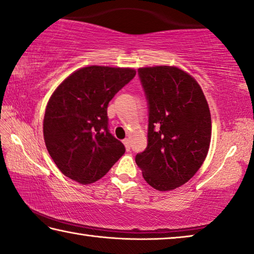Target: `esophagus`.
Wrapping results in <instances>:
<instances>
[{
  "instance_id": "esophagus-1",
  "label": "esophagus",
  "mask_w": 254,
  "mask_h": 254,
  "mask_svg": "<svg viewBox=\"0 0 254 254\" xmlns=\"http://www.w3.org/2000/svg\"><path fill=\"white\" fill-rule=\"evenodd\" d=\"M123 143H124V146H126V148H127V150L128 151L130 150V139H127V138H126L123 140Z\"/></svg>"
}]
</instances>
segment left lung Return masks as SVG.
<instances>
[{"label": "left lung", "instance_id": "obj_1", "mask_svg": "<svg viewBox=\"0 0 254 254\" xmlns=\"http://www.w3.org/2000/svg\"><path fill=\"white\" fill-rule=\"evenodd\" d=\"M149 102L148 146L135 156L146 182L158 191L187 183L206 159L211 115L200 84L178 66L138 70Z\"/></svg>", "mask_w": 254, "mask_h": 254}]
</instances>
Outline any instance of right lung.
<instances>
[{"label": "right lung", "instance_id": "1", "mask_svg": "<svg viewBox=\"0 0 254 254\" xmlns=\"http://www.w3.org/2000/svg\"><path fill=\"white\" fill-rule=\"evenodd\" d=\"M135 73L132 67H80L48 99L44 140L55 165L69 179L94 183L126 152L124 144L108 131L107 106Z\"/></svg>", "mask_w": 254, "mask_h": 254}]
</instances>
